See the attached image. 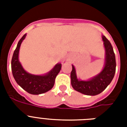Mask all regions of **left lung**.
Listing matches in <instances>:
<instances>
[{"label": "left lung", "mask_w": 127, "mask_h": 127, "mask_svg": "<svg viewBox=\"0 0 127 127\" xmlns=\"http://www.w3.org/2000/svg\"><path fill=\"white\" fill-rule=\"evenodd\" d=\"M102 39L105 49V63L100 73L88 81L79 80L75 68L72 65L70 73L72 86L76 91L87 95H95L102 92L112 81L115 73L116 61L113 47L104 35L102 36Z\"/></svg>", "instance_id": "8db88e82"}]
</instances>
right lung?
<instances>
[{
  "instance_id": "add662e5",
  "label": "right lung",
  "mask_w": 127,
  "mask_h": 127,
  "mask_svg": "<svg viewBox=\"0 0 127 127\" xmlns=\"http://www.w3.org/2000/svg\"><path fill=\"white\" fill-rule=\"evenodd\" d=\"M26 36L24 34L18 43L13 54L11 67L13 76L17 84L29 94L39 95L45 93L53 87L56 76L61 69V64H57L47 74L43 76L33 75L27 72L21 65L18 59L21 43Z\"/></svg>"
}]
</instances>
